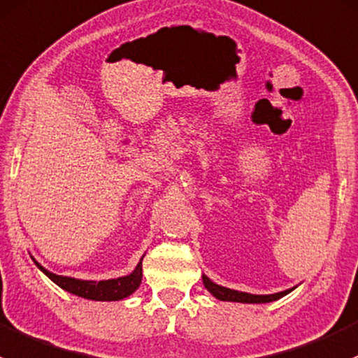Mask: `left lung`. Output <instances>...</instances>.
<instances>
[{"label": "left lung", "instance_id": "1", "mask_svg": "<svg viewBox=\"0 0 358 358\" xmlns=\"http://www.w3.org/2000/svg\"><path fill=\"white\" fill-rule=\"evenodd\" d=\"M203 285L205 288L210 291L215 298L222 301H239V303H268V301H274L282 298L285 294H288L291 289L281 291V293H274V294H252V293H243V291H236V289H229L224 288V286L215 285V282L210 281L206 275H203Z\"/></svg>", "mask_w": 358, "mask_h": 358}]
</instances>
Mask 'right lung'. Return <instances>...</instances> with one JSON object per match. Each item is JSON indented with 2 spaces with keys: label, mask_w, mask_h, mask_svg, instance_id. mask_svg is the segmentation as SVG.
Here are the masks:
<instances>
[{
  "label": "right lung",
  "mask_w": 358,
  "mask_h": 358,
  "mask_svg": "<svg viewBox=\"0 0 358 358\" xmlns=\"http://www.w3.org/2000/svg\"><path fill=\"white\" fill-rule=\"evenodd\" d=\"M36 262V260H34ZM39 268L55 282L60 286L62 289L69 291V293L77 294V296L87 298V300L96 301H117L127 298L129 294L134 293L139 288L143 279V259L136 265L134 271L129 275L117 279H108V281H83V279L67 278V275H57L53 272L46 271L43 265L36 262Z\"/></svg>",
  "instance_id": "1"
}]
</instances>
